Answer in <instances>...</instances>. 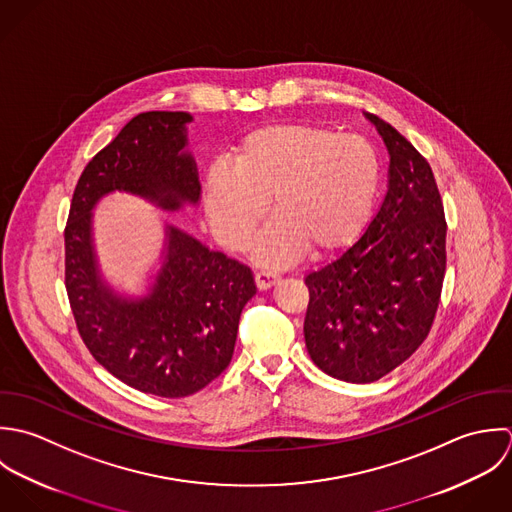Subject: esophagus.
<instances>
[{
  "label": "esophagus",
  "mask_w": 512,
  "mask_h": 512,
  "mask_svg": "<svg viewBox=\"0 0 512 512\" xmlns=\"http://www.w3.org/2000/svg\"><path fill=\"white\" fill-rule=\"evenodd\" d=\"M277 281H279V275H277V273H271V271H259V273H255V285H257V289H261V291L271 289Z\"/></svg>",
  "instance_id": "obj_1"
}]
</instances>
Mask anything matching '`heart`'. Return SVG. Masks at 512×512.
<instances>
[{"label": "heart", "instance_id": "obj_1", "mask_svg": "<svg viewBox=\"0 0 512 512\" xmlns=\"http://www.w3.org/2000/svg\"><path fill=\"white\" fill-rule=\"evenodd\" d=\"M380 186L374 146L308 122H279L249 132L235 162L205 178V211L217 239L233 251L249 245L267 213L275 219L255 243V259L283 267L308 247L320 255L350 243L366 225Z\"/></svg>", "mask_w": 512, "mask_h": 512}]
</instances>
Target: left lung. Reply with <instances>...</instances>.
I'll list each match as a JSON object with an SVG mask.
<instances>
[{"mask_svg": "<svg viewBox=\"0 0 512 512\" xmlns=\"http://www.w3.org/2000/svg\"><path fill=\"white\" fill-rule=\"evenodd\" d=\"M366 116L390 152L388 194L364 235L305 279L308 354L322 372L352 384L380 380L421 346L447 263L431 166L394 126Z\"/></svg>", "mask_w": 512, "mask_h": 512, "instance_id": "8db88e82", "label": "left lung"}]
</instances>
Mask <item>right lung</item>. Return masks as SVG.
Listing matches in <instances>:
<instances>
[{"label": "right lung", "mask_w": 512, "mask_h": 512, "mask_svg": "<svg viewBox=\"0 0 512 512\" xmlns=\"http://www.w3.org/2000/svg\"><path fill=\"white\" fill-rule=\"evenodd\" d=\"M188 122V112L134 116L83 170L65 225V287L85 346L114 378L160 398L192 396L229 366L241 310L257 293L253 273L168 225L164 265L150 293L118 297L99 275L91 213L110 192L170 211L198 204Z\"/></svg>", "instance_id": "add662e5"}]
</instances>
